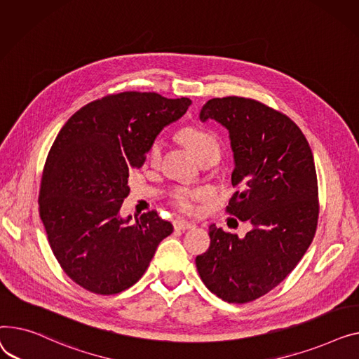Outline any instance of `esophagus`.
I'll list each match as a JSON object with an SVG mask.
<instances>
[{
    "label": "esophagus",
    "instance_id": "34e87169",
    "mask_svg": "<svg viewBox=\"0 0 359 359\" xmlns=\"http://www.w3.org/2000/svg\"><path fill=\"white\" fill-rule=\"evenodd\" d=\"M174 227H175V230H188V229H194L196 224L191 222L182 220V219H177V220H174Z\"/></svg>",
    "mask_w": 359,
    "mask_h": 359
}]
</instances>
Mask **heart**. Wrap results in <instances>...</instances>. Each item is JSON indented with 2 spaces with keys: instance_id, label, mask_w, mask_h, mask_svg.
I'll return each instance as SVG.
<instances>
[{
  "instance_id": "1",
  "label": "heart",
  "mask_w": 359,
  "mask_h": 359,
  "mask_svg": "<svg viewBox=\"0 0 359 359\" xmlns=\"http://www.w3.org/2000/svg\"><path fill=\"white\" fill-rule=\"evenodd\" d=\"M180 137L188 146V149L194 154L197 159H200L207 154H219L220 147H219V139L216 133L203 128V126H194V124L184 126V128L180 130ZM163 147H165L163 139L155 137L149 144V149H147V161H149L152 165L159 163L163 154ZM205 193L207 191L203 188H196V189L180 188L172 196V203L180 212L189 213L194 210V203L198 198L204 197Z\"/></svg>"
}]
</instances>
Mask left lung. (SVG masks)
<instances>
[{
	"label": "left lung",
	"instance_id": "left-lung-1",
	"mask_svg": "<svg viewBox=\"0 0 359 359\" xmlns=\"http://www.w3.org/2000/svg\"><path fill=\"white\" fill-rule=\"evenodd\" d=\"M229 130L235 170L227 213L249 223L243 238L212 224L210 246L196 258L205 287L227 303H249L296 268L318 227L319 193L313 154L299 126L243 97L208 100L200 120Z\"/></svg>",
	"mask_w": 359,
	"mask_h": 359
}]
</instances>
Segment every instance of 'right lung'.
I'll list each match as a JSON object with an SVG mask.
<instances>
[{"instance_id": "1", "label": "right lung", "mask_w": 359, "mask_h": 359, "mask_svg": "<svg viewBox=\"0 0 359 359\" xmlns=\"http://www.w3.org/2000/svg\"><path fill=\"white\" fill-rule=\"evenodd\" d=\"M189 98L126 91L79 109L56 136L41 175L40 219L55 258L86 290L110 296L136 284L172 224L155 210L121 217L129 172Z\"/></svg>"}]
</instances>
